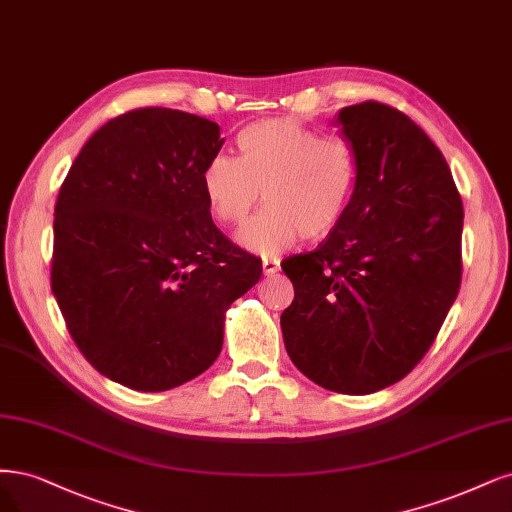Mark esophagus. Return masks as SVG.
Here are the masks:
<instances>
[{
  "label": "esophagus",
  "instance_id": "34e87169",
  "mask_svg": "<svg viewBox=\"0 0 512 512\" xmlns=\"http://www.w3.org/2000/svg\"><path fill=\"white\" fill-rule=\"evenodd\" d=\"M279 271V260L277 258H264L262 260V273L264 275H275Z\"/></svg>",
  "mask_w": 512,
  "mask_h": 512
}]
</instances>
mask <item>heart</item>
Masks as SVG:
<instances>
[{
    "label": "heart",
    "instance_id": "1",
    "mask_svg": "<svg viewBox=\"0 0 512 512\" xmlns=\"http://www.w3.org/2000/svg\"><path fill=\"white\" fill-rule=\"evenodd\" d=\"M239 158L214 154L201 184L222 224H241L260 197L267 201L237 233L245 250L275 256L305 239L332 233L356 188V156L343 139L320 137L290 118L254 122L237 135Z\"/></svg>",
    "mask_w": 512,
    "mask_h": 512
}]
</instances>
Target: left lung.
Instances as JSON below:
<instances>
[{
    "label": "left lung",
    "mask_w": 512,
    "mask_h": 512,
    "mask_svg": "<svg viewBox=\"0 0 512 512\" xmlns=\"http://www.w3.org/2000/svg\"><path fill=\"white\" fill-rule=\"evenodd\" d=\"M356 188L337 228L281 262L294 301L281 313L290 360L339 394H373L426 356L462 281L464 209L432 139L385 103L337 116Z\"/></svg>",
    "instance_id": "1"
}]
</instances>
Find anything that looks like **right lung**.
Listing matches in <instances>:
<instances>
[{"label": "right lung", "instance_id": "obj_1", "mask_svg": "<svg viewBox=\"0 0 512 512\" xmlns=\"http://www.w3.org/2000/svg\"><path fill=\"white\" fill-rule=\"evenodd\" d=\"M222 144L207 118L133 110L95 131L59 190L52 294L82 356L131 390L205 373L226 309L262 275L209 214L201 175Z\"/></svg>", "mask_w": 512, "mask_h": 512}]
</instances>
